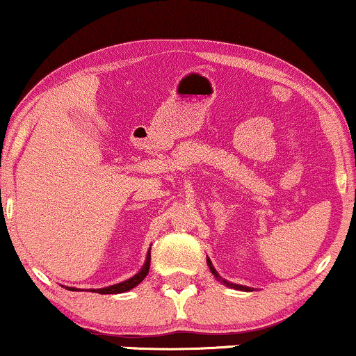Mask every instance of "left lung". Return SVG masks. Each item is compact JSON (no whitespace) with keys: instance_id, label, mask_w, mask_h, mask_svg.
<instances>
[{"instance_id":"8db88e82","label":"left lung","mask_w":356,"mask_h":356,"mask_svg":"<svg viewBox=\"0 0 356 356\" xmlns=\"http://www.w3.org/2000/svg\"><path fill=\"white\" fill-rule=\"evenodd\" d=\"M207 266H209V269H211V272L213 274V277H216V279L218 280V282H222L223 285H227V286H230V289H235V290H243V291H252V289L251 286H245V285H238V284H232V282H227L225 279H222L220 275H218V272L216 270V267L212 266V261L209 259L207 257Z\"/></svg>"}]
</instances>
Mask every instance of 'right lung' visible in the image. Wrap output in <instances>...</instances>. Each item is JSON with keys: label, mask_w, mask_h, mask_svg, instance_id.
Listing matches in <instances>:
<instances>
[{"label": "right lung", "mask_w": 356, "mask_h": 356, "mask_svg": "<svg viewBox=\"0 0 356 356\" xmlns=\"http://www.w3.org/2000/svg\"><path fill=\"white\" fill-rule=\"evenodd\" d=\"M149 267H150V248H149V251H147V256H145L144 266L140 267V270L138 272V274H134L133 277H129L128 280L120 282V284H115V285H110V286H104V289H90V291H94V293H100V295L124 293V291L133 290L134 286H138L140 282L145 279V275L149 274ZM66 289L67 290H79V289H74V286H66Z\"/></svg>", "instance_id": "right-lung-1"}]
</instances>
